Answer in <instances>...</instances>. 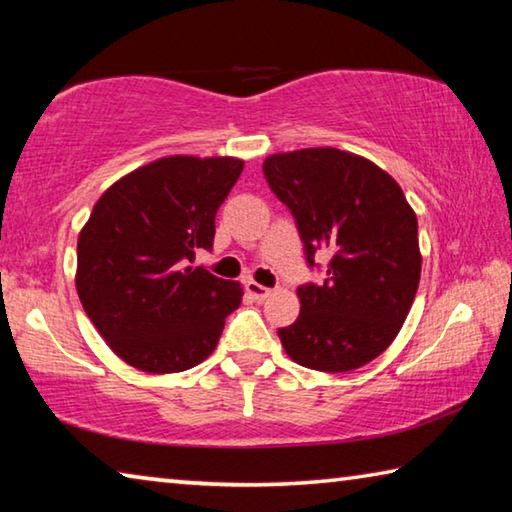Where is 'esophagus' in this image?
<instances>
[{
    "instance_id": "34e87169",
    "label": "esophagus",
    "mask_w": 512,
    "mask_h": 512,
    "mask_svg": "<svg viewBox=\"0 0 512 512\" xmlns=\"http://www.w3.org/2000/svg\"><path fill=\"white\" fill-rule=\"evenodd\" d=\"M247 292L256 301H263V299H267V297L272 295L270 288H265V286H261V283H256V281H247Z\"/></svg>"
}]
</instances>
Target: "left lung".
I'll return each mask as SVG.
<instances>
[{
	"label": "left lung",
	"mask_w": 512,
	"mask_h": 512,
	"mask_svg": "<svg viewBox=\"0 0 512 512\" xmlns=\"http://www.w3.org/2000/svg\"><path fill=\"white\" fill-rule=\"evenodd\" d=\"M265 179L295 217L306 261L329 251L326 279L297 288L301 311L279 329L295 363L351 372L392 345L420 286L417 215L399 183L335 147L272 154Z\"/></svg>",
	"instance_id": "8db88e82"
}]
</instances>
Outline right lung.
Wrapping results in <instances>:
<instances>
[{
    "label": "right lung",
    "mask_w": 512,
    "mask_h": 512,
    "mask_svg": "<svg viewBox=\"0 0 512 512\" xmlns=\"http://www.w3.org/2000/svg\"><path fill=\"white\" fill-rule=\"evenodd\" d=\"M231 156H167L115 181L77 242V292L99 335L124 363L172 374L213 354L238 281L192 267L211 249L215 213L242 172Z\"/></svg>",
    "instance_id": "obj_1"
}]
</instances>
